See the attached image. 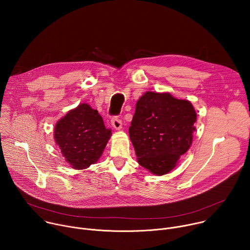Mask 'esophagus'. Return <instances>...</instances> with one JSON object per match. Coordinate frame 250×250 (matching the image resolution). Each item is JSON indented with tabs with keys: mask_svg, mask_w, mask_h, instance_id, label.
<instances>
[{
	"mask_svg": "<svg viewBox=\"0 0 250 250\" xmlns=\"http://www.w3.org/2000/svg\"><path fill=\"white\" fill-rule=\"evenodd\" d=\"M111 124H112V126L117 130H120L122 128V121L119 118H113L111 121Z\"/></svg>",
	"mask_w": 250,
	"mask_h": 250,
	"instance_id": "34e87169",
	"label": "esophagus"
}]
</instances>
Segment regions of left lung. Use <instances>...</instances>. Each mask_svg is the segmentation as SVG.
I'll list each match as a JSON object with an SVG mask.
<instances>
[{"mask_svg": "<svg viewBox=\"0 0 250 250\" xmlns=\"http://www.w3.org/2000/svg\"><path fill=\"white\" fill-rule=\"evenodd\" d=\"M196 121L190 101L146 92L136 102L129 126L138 164L156 176L173 170L192 146Z\"/></svg>", "mask_w": 250, "mask_h": 250, "instance_id": "1", "label": "left lung"}]
</instances>
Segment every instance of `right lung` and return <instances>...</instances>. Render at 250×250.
<instances>
[{
	"instance_id": "add662e5",
	"label": "right lung",
	"mask_w": 250,
	"mask_h": 250,
	"mask_svg": "<svg viewBox=\"0 0 250 250\" xmlns=\"http://www.w3.org/2000/svg\"><path fill=\"white\" fill-rule=\"evenodd\" d=\"M112 135L97 110L86 103L70 110L54 126L53 137L69 166L83 170L95 164Z\"/></svg>"
}]
</instances>
